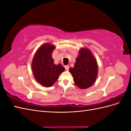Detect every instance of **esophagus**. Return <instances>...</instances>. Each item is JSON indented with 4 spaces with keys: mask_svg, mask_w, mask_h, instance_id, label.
I'll return each mask as SVG.
<instances>
[{
    "mask_svg": "<svg viewBox=\"0 0 131 131\" xmlns=\"http://www.w3.org/2000/svg\"><path fill=\"white\" fill-rule=\"evenodd\" d=\"M64 68H65V69H66L67 70H68L69 69V66H68V65L64 66Z\"/></svg>",
    "mask_w": 131,
    "mask_h": 131,
    "instance_id": "esophagus-1",
    "label": "esophagus"
}]
</instances>
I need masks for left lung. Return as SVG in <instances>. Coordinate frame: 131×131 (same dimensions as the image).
I'll return each instance as SVG.
<instances>
[{"label": "left lung", "instance_id": "obj_1", "mask_svg": "<svg viewBox=\"0 0 131 131\" xmlns=\"http://www.w3.org/2000/svg\"><path fill=\"white\" fill-rule=\"evenodd\" d=\"M98 71L96 58L91 51L86 48H81L74 68L69 69L75 84L81 89H86L93 85L97 79Z\"/></svg>", "mask_w": 131, "mask_h": 131}]
</instances>
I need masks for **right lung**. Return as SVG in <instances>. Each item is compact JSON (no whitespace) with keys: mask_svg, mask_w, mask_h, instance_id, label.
I'll list each match as a JSON object with an SVG mask.
<instances>
[{"mask_svg":"<svg viewBox=\"0 0 131 131\" xmlns=\"http://www.w3.org/2000/svg\"><path fill=\"white\" fill-rule=\"evenodd\" d=\"M55 48L50 43L41 45L37 51L31 63L35 80L46 88L52 86L65 69L61 64H54L52 53Z\"/></svg>","mask_w":131,"mask_h":131,"instance_id":"add662e5","label":"right lung"}]
</instances>
